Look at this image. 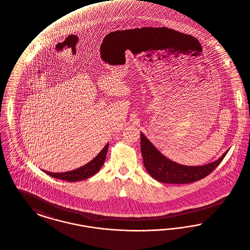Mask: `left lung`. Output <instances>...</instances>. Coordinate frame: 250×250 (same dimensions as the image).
<instances>
[{"label":"left lung","instance_id":"obj_1","mask_svg":"<svg viewBox=\"0 0 250 250\" xmlns=\"http://www.w3.org/2000/svg\"><path fill=\"white\" fill-rule=\"evenodd\" d=\"M141 150L148 174L160 182L171 184H187L204 178L220 164L228 153L225 152L217 161L203 166L180 165L165 158L143 133Z\"/></svg>","mask_w":250,"mask_h":250}]
</instances>
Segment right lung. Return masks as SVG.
Masks as SVG:
<instances>
[{
  "label": "right lung",
  "instance_id": "1",
  "mask_svg": "<svg viewBox=\"0 0 250 250\" xmlns=\"http://www.w3.org/2000/svg\"><path fill=\"white\" fill-rule=\"evenodd\" d=\"M108 145H106L104 147L103 150L91 161L88 162V164L75 169L74 171L70 172H65V173H50L46 172L45 173L52 177L58 178V179H62V180H67L70 182H75L83 179H87L88 177L93 176L96 174L103 166L104 162L106 157V152H107Z\"/></svg>",
  "mask_w": 250,
  "mask_h": 250
}]
</instances>
